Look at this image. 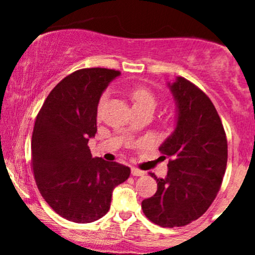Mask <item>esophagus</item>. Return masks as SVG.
Wrapping results in <instances>:
<instances>
[{"instance_id": "obj_1", "label": "esophagus", "mask_w": 255, "mask_h": 255, "mask_svg": "<svg viewBox=\"0 0 255 255\" xmlns=\"http://www.w3.org/2000/svg\"><path fill=\"white\" fill-rule=\"evenodd\" d=\"M131 175H133V176H144L145 171L140 170V169H136V168H131Z\"/></svg>"}]
</instances>
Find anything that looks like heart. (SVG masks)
<instances>
[{
    "mask_svg": "<svg viewBox=\"0 0 255 255\" xmlns=\"http://www.w3.org/2000/svg\"><path fill=\"white\" fill-rule=\"evenodd\" d=\"M128 95L133 102V108H142V107H150L152 109H154L156 107L157 101L156 97H154L153 93L151 91H148L145 87H140V86H135L131 87V89L128 91ZM105 99H107V95L102 96L101 101H99V109L102 108V105L104 104Z\"/></svg>",
    "mask_w": 255,
    "mask_h": 255,
    "instance_id": "b5f03b06",
    "label": "heart"
}]
</instances>
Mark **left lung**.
I'll list each match as a JSON object with an SVG mask.
<instances>
[{
	"label": "left lung",
	"mask_w": 255,
	"mask_h": 255,
	"mask_svg": "<svg viewBox=\"0 0 255 255\" xmlns=\"http://www.w3.org/2000/svg\"><path fill=\"white\" fill-rule=\"evenodd\" d=\"M176 102V127L159 146L170 157L168 174L141 209L154 224L183 227L204 215L221 188L228 160L225 131L211 99L187 79L169 83ZM164 157V156H163ZM165 158V157H164Z\"/></svg>",
	"instance_id": "1"
}]
</instances>
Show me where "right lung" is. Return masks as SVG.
<instances>
[{
    "label": "right lung",
    "mask_w": 255,
    "mask_h": 255,
    "mask_svg": "<svg viewBox=\"0 0 255 255\" xmlns=\"http://www.w3.org/2000/svg\"><path fill=\"white\" fill-rule=\"evenodd\" d=\"M115 69L72 73L49 93L32 134V169L44 200L61 217L91 223L109 211L116 186L130 169L92 158L89 140L97 133V108Z\"/></svg>",
    "instance_id": "right-lung-1"
}]
</instances>
